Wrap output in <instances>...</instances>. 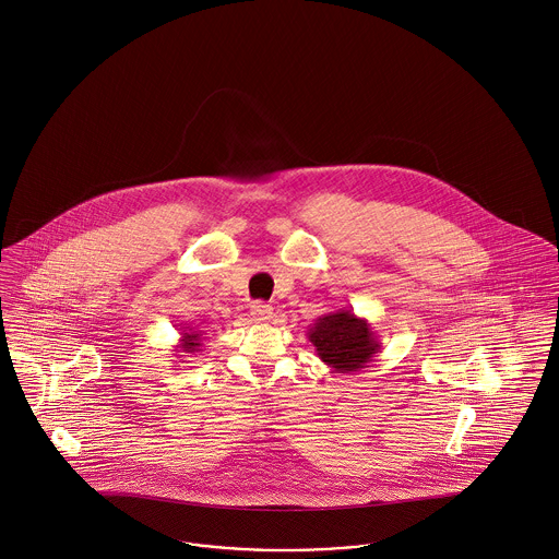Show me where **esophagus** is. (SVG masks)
I'll use <instances>...</instances> for the list:
<instances>
[{
	"mask_svg": "<svg viewBox=\"0 0 559 559\" xmlns=\"http://www.w3.org/2000/svg\"><path fill=\"white\" fill-rule=\"evenodd\" d=\"M271 316H273V307L266 304H258L252 305V318H254L255 322H266V320H271Z\"/></svg>",
	"mask_w": 559,
	"mask_h": 559,
	"instance_id": "1",
	"label": "esophagus"
}]
</instances>
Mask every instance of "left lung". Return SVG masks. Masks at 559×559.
I'll return each mask as SVG.
<instances>
[{"label":"left lung","mask_w":559,"mask_h":559,"mask_svg":"<svg viewBox=\"0 0 559 559\" xmlns=\"http://www.w3.org/2000/svg\"><path fill=\"white\" fill-rule=\"evenodd\" d=\"M307 340L313 344L320 360L337 373L360 371L382 350L369 320L358 318L350 309L320 316L307 329Z\"/></svg>","instance_id":"obj_1"}]
</instances>
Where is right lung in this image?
Listing matches in <instances>:
<instances>
[{"mask_svg": "<svg viewBox=\"0 0 559 559\" xmlns=\"http://www.w3.org/2000/svg\"><path fill=\"white\" fill-rule=\"evenodd\" d=\"M203 331H194V329H183V333H181V337H179V344L175 346V356L177 358H186V356L197 355V353H201V348H203ZM179 362H183V360H179Z\"/></svg>", "mask_w": 559, "mask_h": 559, "instance_id": "1", "label": "right lung"}]
</instances>
